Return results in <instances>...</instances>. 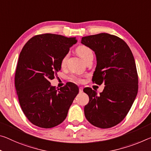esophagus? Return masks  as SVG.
Segmentation results:
<instances>
[{"label": "esophagus", "mask_w": 151, "mask_h": 151, "mask_svg": "<svg viewBox=\"0 0 151 151\" xmlns=\"http://www.w3.org/2000/svg\"><path fill=\"white\" fill-rule=\"evenodd\" d=\"M83 88L82 87H80L79 88V93H83Z\"/></svg>", "instance_id": "1"}]
</instances>
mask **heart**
<instances>
[{"instance_id":"b5f03b06","label":"heart","mask_w":151,"mask_h":151,"mask_svg":"<svg viewBox=\"0 0 151 151\" xmlns=\"http://www.w3.org/2000/svg\"><path fill=\"white\" fill-rule=\"evenodd\" d=\"M76 52H77L78 54L79 55L80 57L82 58L83 60L87 58V57L90 56H93V52L92 50H91L89 47L86 46V45H80L78 46L77 48H76ZM68 54H67L65 56H64V57L61 60V66H64L66 65L67 60H68ZM74 80L77 81H81V79L79 78H73Z\"/></svg>"}]
</instances>
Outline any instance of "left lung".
Segmentation results:
<instances>
[{"label": "left lung", "instance_id": "left-lung-1", "mask_svg": "<svg viewBox=\"0 0 151 151\" xmlns=\"http://www.w3.org/2000/svg\"><path fill=\"white\" fill-rule=\"evenodd\" d=\"M81 43L96 56L92 81L106 85L99 95L90 87L83 89L89 97L85 116L96 127L111 128L124 119L137 95L138 78L133 54L123 40L109 33L83 37Z\"/></svg>", "mask_w": 151, "mask_h": 151}]
</instances>
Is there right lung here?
<instances>
[{
  "instance_id": "1",
  "label": "right lung",
  "mask_w": 151,
  "mask_h": 151,
  "mask_svg": "<svg viewBox=\"0 0 151 151\" xmlns=\"http://www.w3.org/2000/svg\"><path fill=\"white\" fill-rule=\"evenodd\" d=\"M76 42V37L45 33L31 38L21 50L15 76L17 94L24 114L38 127L51 128L63 122L78 93L75 83L56 89L50 82Z\"/></svg>"
}]
</instances>
